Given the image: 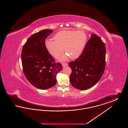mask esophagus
Wrapping results in <instances>:
<instances>
[{
  "label": "esophagus",
  "mask_w": 128,
  "mask_h": 128,
  "mask_svg": "<svg viewBox=\"0 0 128 128\" xmlns=\"http://www.w3.org/2000/svg\"><path fill=\"white\" fill-rule=\"evenodd\" d=\"M62 65L63 67H65V66H67L68 65V64H67V63H63L62 64Z\"/></svg>",
  "instance_id": "esophagus-1"
}]
</instances>
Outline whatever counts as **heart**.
<instances>
[{"label": "heart", "instance_id": "heart-1", "mask_svg": "<svg viewBox=\"0 0 128 128\" xmlns=\"http://www.w3.org/2000/svg\"><path fill=\"white\" fill-rule=\"evenodd\" d=\"M55 41L46 39L45 46L49 53L56 58L63 52L66 54L60 58L61 60H66L70 56L74 60L78 58L85 48L87 42L86 34L82 30H60L54 36Z\"/></svg>", "mask_w": 128, "mask_h": 128}]
</instances>
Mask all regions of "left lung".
Instances as JSON below:
<instances>
[{
    "instance_id": "obj_1",
    "label": "left lung",
    "mask_w": 128,
    "mask_h": 128,
    "mask_svg": "<svg viewBox=\"0 0 128 128\" xmlns=\"http://www.w3.org/2000/svg\"><path fill=\"white\" fill-rule=\"evenodd\" d=\"M105 60L104 44L96 34H91L82 54L68 63L72 70L70 77L72 85L80 90L96 85L103 74Z\"/></svg>"
}]
</instances>
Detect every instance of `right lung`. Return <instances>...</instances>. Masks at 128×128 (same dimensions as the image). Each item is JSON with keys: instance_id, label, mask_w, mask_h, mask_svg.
Returning a JSON list of instances; mask_svg holds the SVG:
<instances>
[{"instance_id": "obj_1", "label": "right lung", "mask_w": 128, "mask_h": 128, "mask_svg": "<svg viewBox=\"0 0 128 128\" xmlns=\"http://www.w3.org/2000/svg\"><path fill=\"white\" fill-rule=\"evenodd\" d=\"M53 32L50 29L40 30L30 36L22 48L21 58L25 76L37 88L46 90L55 86L56 75L62 66L55 63L45 46L47 36Z\"/></svg>"}]
</instances>
